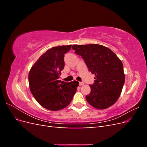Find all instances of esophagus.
Masks as SVG:
<instances>
[{"label": "esophagus", "mask_w": 147, "mask_h": 147, "mask_svg": "<svg viewBox=\"0 0 147 147\" xmlns=\"http://www.w3.org/2000/svg\"><path fill=\"white\" fill-rule=\"evenodd\" d=\"M83 84H84V83L83 82H79V85L80 86H82V85H83Z\"/></svg>", "instance_id": "1"}]
</instances>
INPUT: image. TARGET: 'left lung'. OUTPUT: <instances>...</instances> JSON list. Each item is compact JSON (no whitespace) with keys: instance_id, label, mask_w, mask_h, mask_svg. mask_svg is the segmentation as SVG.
Wrapping results in <instances>:
<instances>
[{"instance_id":"8db88e82","label":"left lung","mask_w":147,"mask_h":147,"mask_svg":"<svg viewBox=\"0 0 147 147\" xmlns=\"http://www.w3.org/2000/svg\"><path fill=\"white\" fill-rule=\"evenodd\" d=\"M72 48L96 76L94 83L90 85L91 92L86 96L87 102L100 110L113 105L121 94L125 80L121 60L109 48L101 45H74Z\"/></svg>"}]
</instances>
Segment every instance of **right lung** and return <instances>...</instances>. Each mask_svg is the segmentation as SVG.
<instances>
[{
	"instance_id": "right-lung-1",
	"label": "right lung",
	"mask_w": 147,
	"mask_h": 147,
	"mask_svg": "<svg viewBox=\"0 0 147 147\" xmlns=\"http://www.w3.org/2000/svg\"><path fill=\"white\" fill-rule=\"evenodd\" d=\"M72 45L58 46L49 49L31 67L29 83L31 93L43 107L52 111L67 106L77 91L79 83L59 80L64 67V54Z\"/></svg>"
}]
</instances>
